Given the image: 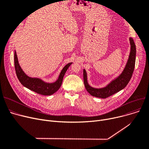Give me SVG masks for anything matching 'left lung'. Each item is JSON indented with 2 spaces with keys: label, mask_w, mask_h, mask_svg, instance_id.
<instances>
[{
  "label": "left lung",
  "mask_w": 149,
  "mask_h": 149,
  "mask_svg": "<svg viewBox=\"0 0 149 149\" xmlns=\"http://www.w3.org/2000/svg\"><path fill=\"white\" fill-rule=\"evenodd\" d=\"M129 41L130 43V51L126 66L121 74L112 80L106 86L102 88H95L91 86L88 82L87 72L84 69H83L84 86L91 95L100 98H106L121 91L127 85L134 72L136 59L135 44L132 37L129 38Z\"/></svg>",
  "instance_id": "1"
}]
</instances>
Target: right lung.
Masks as SVG:
<instances>
[{
	"label": "right lung",
	"instance_id": "obj_1",
	"mask_svg": "<svg viewBox=\"0 0 149 149\" xmlns=\"http://www.w3.org/2000/svg\"><path fill=\"white\" fill-rule=\"evenodd\" d=\"M72 63V62L69 63L62 69L58 79L56 81L46 83L38 78H32L25 74L19 63L16 52H14V66L19 80L23 86L43 95H52L59 89L66 70Z\"/></svg>",
	"mask_w": 149,
	"mask_h": 149
}]
</instances>
